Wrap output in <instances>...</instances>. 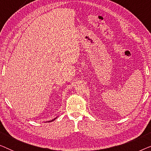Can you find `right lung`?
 Returning a JSON list of instances; mask_svg holds the SVG:
<instances>
[{"mask_svg": "<svg viewBox=\"0 0 151 151\" xmlns=\"http://www.w3.org/2000/svg\"><path fill=\"white\" fill-rule=\"evenodd\" d=\"M56 118H57V117H55V118H54V119H52V120H51V121H49V122H53V120H55V119H56Z\"/></svg>", "mask_w": 151, "mask_h": 151, "instance_id": "obj_1", "label": "right lung"}]
</instances>
